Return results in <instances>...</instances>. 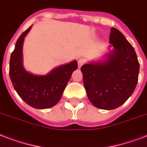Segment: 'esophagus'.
Instances as JSON below:
<instances>
[{
    "label": "esophagus",
    "instance_id": "34e87169",
    "mask_svg": "<svg viewBox=\"0 0 147 147\" xmlns=\"http://www.w3.org/2000/svg\"><path fill=\"white\" fill-rule=\"evenodd\" d=\"M85 59H80L78 61V68H81V67L82 66L83 64L85 63Z\"/></svg>",
    "mask_w": 147,
    "mask_h": 147
}]
</instances>
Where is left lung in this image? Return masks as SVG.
I'll return each mask as SVG.
<instances>
[{
    "label": "left lung",
    "instance_id": "1",
    "mask_svg": "<svg viewBox=\"0 0 147 147\" xmlns=\"http://www.w3.org/2000/svg\"><path fill=\"white\" fill-rule=\"evenodd\" d=\"M109 42L112 50L81 68L88 98L103 110L117 108L131 96L140 70L134 47L117 29H111Z\"/></svg>",
    "mask_w": 147,
    "mask_h": 147
}]
</instances>
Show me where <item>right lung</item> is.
Returning a JSON list of instances; mask_svg holds the SVG:
<instances>
[{
	"instance_id": "obj_1",
	"label": "right lung",
	"mask_w": 147,
	"mask_h": 147,
	"mask_svg": "<svg viewBox=\"0 0 147 147\" xmlns=\"http://www.w3.org/2000/svg\"><path fill=\"white\" fill-rule=\"evenodd\" d=\"M31 27L22 33L16 42L10 55L9 75L15 91L27 105L36 109H47L59 101L71 74L78 68V62L73 60L59 65L47 75L26 71L23 64V44Z\"/></svg>"
}]
</instances>
